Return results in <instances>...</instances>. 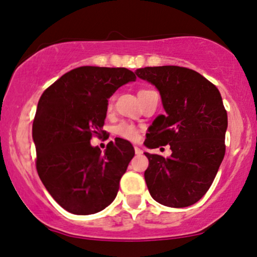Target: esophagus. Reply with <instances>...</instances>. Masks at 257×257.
I'll use <instances>...</instances> for the list:
<instances>
[{
    "instance_id": "esophagus-1",
    "label": "esophagus",
    "mask_w": 257,
    "mask_h": 257,
    "mask_svg": "<svg viewBox=\"0 0 257 257\" xmlns=\"http://www.w3.org/2000/svg\"><path fill=\"white\" fill-rule=\"evenodd\" d=\"M134 150H135V153H137V155H143V150H141L139 146H134Z\"/></svg>"
}]
</instances>
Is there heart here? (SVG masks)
<instances>
[{
    "instance_id": "b5f03b06",
    "label": "heart",
    "mask_w": 257,
    "mask_h": 257,
    "mask_svg": "<svg viewBox=\"0 0 257 257\" xmlns=\"http://www.w3.org/2000/svg\"><path fill=\"white\" fill-rule=\"evenodd\" d=\"M149 89H141L139 91V95H141L143 93H145ZM111 104L108 105V108H111ZM114 133H116L117 135H119L120 138L125 139V140H129V141H137L139 139V131L137 129V126L134 124H132V123H128V122H122L119 123L118 125H116V128H114Z\"/></svg>"
}]
</instances>
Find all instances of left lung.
<instances>
[{"label":"left lung","instance_id":"1","mask_svg":"<svg viewBox=\"0 0 257 257\" xmlns=\"http://www.w3.org/2000/svg\"><path fill=\"white\" fill-rule=\"evenodd\" d=\"M135 73L157 87L167 112L150 126L145 145H169L173 152L167 158L145 152L147 188L166 206L192 205L210 188L225 157L227 111L220 91L187 67H144Z\"/></svg>","mask_w":257,"mask_h":257}]
</instances>
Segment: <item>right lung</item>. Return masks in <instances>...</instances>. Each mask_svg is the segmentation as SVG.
I'll use <instances>...</instances> for the list:
<instances>
[{
	"instance_id": "obj_1",
	"label": "right lung",
	"mask_w": 257,
	"mask_h": 257,
	"mask_svg": "<svg viewBox=\"0 0 257 257\" xmlns=\"http://www.w3.org/2000/svg\"><path fill=\"white\" fill-rule=\"evenodd\" d=\"M135 79L125 67L81 66L41 95L32 123L36 169L47 191L69 213L95 214L116 198L134 147L116 138L101 153L90 139L104 134L108 98Z\"/></svg>"
}]
</instances>
